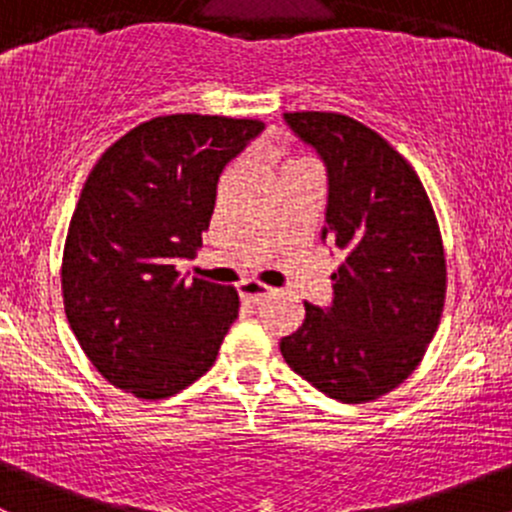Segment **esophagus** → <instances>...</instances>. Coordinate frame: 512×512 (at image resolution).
I'll return each instance as SVG.
<instances>
[{
    "instance_id": "1",
    "label": "esophagus",
    "mask_w": 512,
    "mask_h": 512,
    "mask_svg": "<svg viewBox=\"0 0 512 512\" xmlns=\"http://www.w3.org/2000/svg\"><path fill=\"white\" fill-rule=\"evenodd\" d=\"M239 295L246 303H261V300H266L271 295V288L258 281H244L239 283Z\"/></svg>"
}]
</instances>
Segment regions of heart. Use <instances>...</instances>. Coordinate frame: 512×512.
I'll return each mask as SVG.
<instances>
[{
	"label": "heart",
	"instance_id": "1",
	"mask_svg": "<svg viewBox=\"0 0 512 512\" xmlns=\"http://www.w3.org/2000/svg\"><path fill=\"white\" fill-rule=\"evenodd\" d=\"M295 167H313V162L308 160V157H298V155H288L281 160V167H278V172H288V170H295Z\"/></svg>",
	"mask_w": 512,
	"mask_h": 512
}]
</instances>
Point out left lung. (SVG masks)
Here are the masks:
<instances>
[{"label":"left lung","instance_id":"left-lung-1","mask_svg":"<svg viewBox=\"0 0 512 512\" xmlns=\"http://www.w3.org/2000/svg\"><path fill=\"white\" fill-rule=\"evenodd\" d=\"M328 165L323 236L340 249L328 310L281 340L293 372L342 404H365L412 374L439 330L446 254L439 221L414 167L387 140L342 113H286Z\"/></svg>","mask_w":512,"mask_h":512}]
</instances>
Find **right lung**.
I'll return each mask as SVG.
<instances>
[{
	"label": "right lung",
	"mask_w": 512,
	"mask_h": 512,
	"mask_svg": "<svg viewBox=\"0 0 512 512\" xmlns=\"http://www.w3.org/2000/svg\"><path fill=\"white\" fill-rule=\"evenodd\" d=\"M261 120L160 115L115 140L83 182L61 258L68 325L105 382L165 399L197 382L239 315V293L184 281L221 170Z\"/></svg>",
	"instance_id": "add662e5"
}]
</instances>
